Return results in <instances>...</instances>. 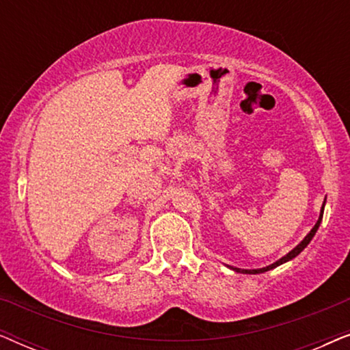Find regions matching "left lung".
Listing matches in <instances>:
<instances>
[{
    "instance_id": "obj_1",
    "label": "left lung",
    "mask_w": 350,
    "mask_h": 350,
    "mask_svg": "<svg viewBox=\"0 0 350 350\" xmlns=\"http://www.w3.org/2000/svg\"><path fill=\"white\" fill-rule=\"evenodd\" d=\"M323 207H325V202H323V205H322V210H320V217H319V219H317V223H315V226L310 229V232L308 234V236H306L303 241H301L298 245H296L293 250H291L290 253H286L285 256H282L279 261H275V262H272V265H269V266H266V267H261V269H239V267H232V266H229L231 267L232 271H236V272H243V274H261V272H266V271H271V269H274V267H277V266H280V265H284V262H286V261H290V260H293L295 256H298L301 252L304 250L306 247H308V243L312 241V237L315 236V232H317V229H319V226H320V223H322V218H323Z\"/></svg>"
}]
</instances>
